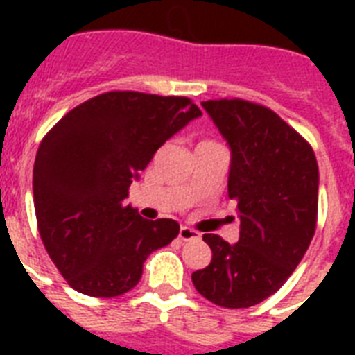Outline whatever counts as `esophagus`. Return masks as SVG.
<instances>
[{
    "instance_id": "1",
    "label": "esophagus",
    "mask_w": 355,
    "mask_h": 355,
    "mask_svg": "<svg viewBox=\"0 0 355 355\" xmlns=\"http://www.w3.org/2000/svg\"><path fill=\"white\" fill-rule=\"evenodd\" d=\"M178 237L182 239V241H195V239H200V234L197 230L189 227H180L178 230Z\"/></svg>"
}]
</instances>
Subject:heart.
Returning a JSON list of instances; mask_svg holds the SVG:
<instances>
[{"instance_id": "heart-1", "label": "heart", "mask_w": 355, "mask_h": 355, "mask_svg": "<svg viewBox=\"0 0 355 355\" xmlns=\"http://www.w3.org/2000/svg\"><path fill=\"white\" fill-rule=\"evenodd\" d=\"M200 144H217V141H216V139H202Z\"/></svg>"}]
</instances>
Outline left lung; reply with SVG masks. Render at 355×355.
Masks as SVG:
<instances>
[{"mask_svg":"<svg viewBox=\"0 0 355 355\" xmlns=\"http://www.w3.org/2000/svg\"><path fill=\"white\" fill-rule=\"evenodd\" d=\"M202 107L232 149L228 197L241 230L236 245L205 234L211 261L191 280L221 308H250L286 284L313 239L319 166L308 139L270 108L236 97Z\"/></svg>","mask_w":355,"mask_h":355,"instance_id":"8db88e82","label":"left lung"}]
</instances>
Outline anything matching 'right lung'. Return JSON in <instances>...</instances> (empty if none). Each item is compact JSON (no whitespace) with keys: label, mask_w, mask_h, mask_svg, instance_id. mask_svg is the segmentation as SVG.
Wrapping results in <instances>:
<instances>
[{"label":"right lung","mask_w":355,"mask_h":355,"mask_svg":"<svg viewBox=\"0 0 355 355\" xmlns=\"http://www.w3.org/2000/svg\"><path fill=\"white\" fill-rule=\"evenodd\" d=\"M200 114L188 97L105 92L44 136L33 169L36 225L75 291L97 298L130 291L149 254L178 236L177 221H147L123 200L166 139Z\"/></svg>","instance_id":"obj_1"}]
</instances>
